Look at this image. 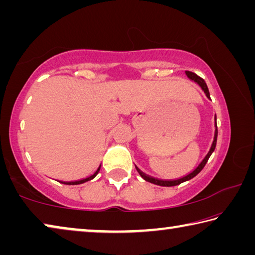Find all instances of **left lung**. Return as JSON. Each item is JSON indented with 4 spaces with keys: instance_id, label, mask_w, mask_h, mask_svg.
<instances>
[{
    "instance_id": "1",
    "label": "left lung",
    "mask_w": 255,
    "mask_h": 255,
    "mask_svg": "<svg viewBox=\"0 0 255 255\" xmlns=\"http://www.w3.org/2000/svg\"><path fill=\"white\" fill-rule=\"evenodd\" d=\"M185 75L188 76L189 80L193 81V82H195V83H197L198 85H199L202 91L205 92L206 97L208 98V99H210L209 90H208V88H207V84H206V82H205L204 79H201L200 76H198L197 74H195V73L189 72V71H185ZM216 120H217V119H216V115H215V133H214V140H213V143H211V146H210V148H209V150H208V153H207L206 156H205L204 158H202V161H201L199 164H198V166L196 167V169L190 172V173H188L187 175H184V176H182V178H179V179L163 180V179L153 178V176H150V175H148V174L144 173L143 171H140V170L138 169V167L135 165V167H136V170H137L138 173H139V175H140L141 178H143L145 181H147V182H150V183L156 184V185H161V187H174V185H178V184H180V183L185 182V181H189V180H191L192 178H195V176H196L198 173H199V172H200L202 169H204V166L206 165V163H207V161H208V158L210 157V155L213 154V152L215 150L216 141H217V133H218V130H217V122H216Z\"/></svg>"
}]
</instances>
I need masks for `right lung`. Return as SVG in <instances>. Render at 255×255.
Listing matches in <instances>:
<instances>
[{
	"label": "right lung",
	"instance_id": "obj_1",
	"mask_svg": "<svg viewBox=\"0 0 255 255\" xmlns=\"http://www.w3.org/2000/svg\"><path fill=\"white\" fill-rule=\"evenodd\" d=\"M100 167L101 165H99V167L97 169V171L94 172L93 174H91L90 176H88V178H84V179H81V180H76V181H59L60 183H64V184H71V185H75V184H82L84 182H88V181L94 179L97 176V174L99 173V171H100Z\"/></svg>",
	"mask_w": 255,
	"mask_h": 255
}]
</instances>
